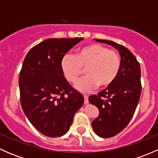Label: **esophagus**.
<instances>
[{
  "label": "esophagus",
  "mask_w": 158,
  "mask_h": 158,
  "mask_svg": "<svg viewBox=\"0 0 158 158\" xmlns=\"http://www.w3.org/2000/svg\"><path fill=\"white\" fill-rule=\"evenodd\" d=\"M84 103L85 104H88L89 103V97L88 95H84Z\"/></svg>",
  "instance_id": "obj_1"
}]
</instances>
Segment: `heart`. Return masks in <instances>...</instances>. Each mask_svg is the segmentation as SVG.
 Returning <instances> with one entry per match:
<instances>
[{"instance_id": "1", "label": "heart", "mask_w": 158, "mask_h": 158, "mask_svg": "<svg viewBox=\"0 0 158 158\" xmlns=\"http://www.w3.org/2000/svg\"><path fill=\"white\" fill-rule=\"evenodd\" d=\"M85 68L86 76L79 79L74 86L81 92H89L97 85L102 89L110 86L121 69V58L114 50L98 44L84 46L76 56L65 55L61 69L66 80L74 82Z\"/></svg>"}]
</instances>
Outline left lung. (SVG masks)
Returning a JSON list of instances; mask_svg holds the SVG:
<instances>
[{"mask_svg": "<svg viewBox=\"0 0 158 158\" xmlns=\"http://www.w3.org/2000/svg\"><path fill=\"white\" fill-rule=\"evenodd\" d=\"M95 40L112 46L121 56V69L114 82L89 98L99 111L98 118L92 121V128L98 136L107 138L122 131L135 114L141 92V67L136 57L124 46L106 40Z\"/></svg>", "mask_w": 158, "mask_h": 158, "instance_id": "obj_1", "label": "left lung"}]
</instances>
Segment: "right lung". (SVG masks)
Returning <instances> with one entry per match:
<instances>
[{"label":"right lung","mask_w":158,"mask_h":158,"mask_svg":"<svg viewBox=\"0 0 158 158\" xmlns=\"http://www.w3.org/2000/svg\"><path fill=\"white\" fill-rule=\"evenodd\" d=\"M82 37L49 38L33 47L19 77L20 103L30 123L50 138L69 130L84 97L67 82L61 69L65 54Z\"/></svg>","instance_id":"1"}]
</instances>
